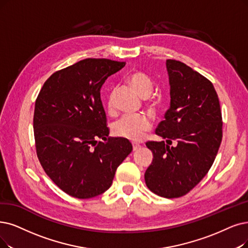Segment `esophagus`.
Wrapping results in <instances>:
<instances>
[{
  "label": "esophagus",
  "mask_w": 248,
  "mask_h": 248,
  "mask_svg": "<svg viewBox=\"0 0 248 248\" xmlns=\"http://www.w3.org/2000/svg\"><path fill=\"white\" fill-rule=\"evenodd\" d=\"M132 147H133V151H137L138 148L140 147V145L138 144V143H135V142H133V143H132Z\"/></svg>",
  "instance_id": "34e87169"
}]
</instances>
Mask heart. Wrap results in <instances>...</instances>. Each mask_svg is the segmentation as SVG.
Listing matches in <instances>:
<instances>
[{
  "instance_id": "obj_1",
  "label": "heart",
  "mask_w": 248,
  "mask_h": 248,
  "mask_svg": "<svg viewBox=\"0 0 248 248\" xmlns=\"http://www.w3.org/2000/svg\"><path fill=\"white\" fill-rule=\"evenodd\" d=\"M127 82L129 83L134 90L141 96L150 100L152 104H155V98H150L154 90V82L152 78L145 72L140 70H134L127 76ZM108 111L113 113L115 110L114 104V93H110L108 97ZM152 127L151 120L144 114L137 115H126L122 117L120 120L114 123L113 132L116 136L126 138L132 141L140 140L144 135V132L150 130Z\"/></svg>"
}]
</instances>
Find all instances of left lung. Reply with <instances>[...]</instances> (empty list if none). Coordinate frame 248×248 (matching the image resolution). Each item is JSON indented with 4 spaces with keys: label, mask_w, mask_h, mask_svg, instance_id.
I'll return each mask as SVG.
<instances>
[{
    "label": "left lung",
    "mask_w": 248,
    "mask_h": 248,
    "mask_svg": "<svg viewBox=\"0 0 248 248\" xmlns=\"http://www.w3.org/2000/svg\"><path fill=\"white\" fill-rule=\"evenodd\" d=\"M166 65L171 106L155 134L167 143H145L154 158L144 180L154 193L177 199L193 189L211 169L222 141L223 122L219 97L209 79L180 61L168 59Z\"/></svg>",
    "instance_id": "obj_1"
}]
</instances>
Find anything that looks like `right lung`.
Masks as SVG:
<instances>
[{
	"instance_id": "obj_1",
	"label": "right lung",
	"mask_w": 248,
	"mask_h": 248,
	"mask_svg": "<svg viewBox=\"0 0 248 248\" xmlns=\"http://www.w3.org/2000/svg\"><path fill=\"white\" fill-rule=\"evenodd\" d=\"M125 64L84 59L53 73L36 97L33 132L39 163L60 189L76 199L108 190L117 168L132 152L126 138L108 137L101 100L106 79Z\"/></svg>"
}]
</instances>
